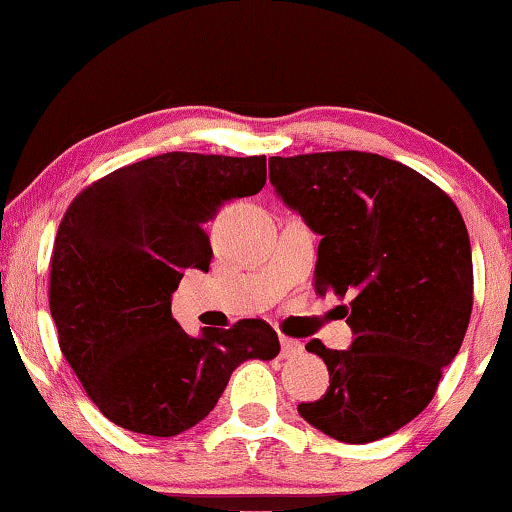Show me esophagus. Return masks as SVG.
Listing matches in <instances>:
<instances>
[{
	"label": "esophagus",
	"mask_w": 512,
	"mask_h": 512,
	"mask_svg": "<svg viewBox=\"0 0 512 512\" xmlns=\"http://www.w3.org/2000/svg\"><path fill=\"white\" fill-rule=\"evenodd\" d=\"M280 345H282V357H296L303 353V343L296 341V338L280 336Z\"/></svg>",
	"instance_id": "1"
}]
</instances>
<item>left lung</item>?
<instances>
[{
	"instance_id": "left-lung-1",
	"label": "left lung",
	"mask_w": 512,
	"mask_h": 512,
	"mask_svg": "<svg viewBox=\"0 0 512 512\" xmlns=\"http://www.w3.org/2000/svg\"><path fill=\"white\" fill-rule=\"evenodd\" d=\"M270 183L322 237L315 291L341 305L353 345L305 350L329 388L301 402L310 426L338 442L393 435L433 400L473 310V256L461 211L418 171L371 152L270 157Z\"/></svg>"
}]
</instances>
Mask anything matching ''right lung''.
<instances>
[{"label":"right lung","mask_w":512,"mask_h":512,"mask_svg":"<svg viewBox=\"0 0 512 512\" xmlns=\"http://www.w3.org/2000/svg\"><path fill=\"white\" fill-rule=\"evenodd\" d=\"M263 185V155L164 152L72 199L51 254V317L65 360L115 426L174 437L216 407L242 362L280 353L263 320L188 336L171 315L185 270L207 272L214 256L202 225Z\"/></svg>","instance_id":"right-lung-1"}]
</instances>
